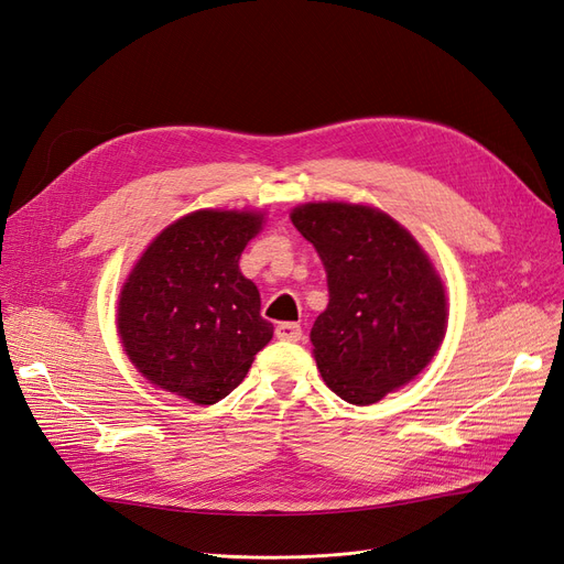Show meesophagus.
Masks as SVG:
<instances>
[{"label": "esophagus", "instance_id": "1", "mask_svg": "<svg viewBox=\"0 0 564 564\" xmlns=\"http://www.w3.org/2000/svg\"><path fill=\"white\" fill-rule=\"evenodd\" d=\"M275 336H278L280 340L296 343V340L303 338V328H301V324H296V322H282V324H278V328H275Z\"/></svg>", "mask_w": 564, "mask_h": 564}]
</instances>
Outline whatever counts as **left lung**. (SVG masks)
<instances>
[{"instance_id":"8db88e82","label":"left lung","mask_w":564,"mask_h":564,"mask_svg":"<svg viewBox=\"0 0 564 564\" xmlns=\"http://www.w3.org/2000/svg\"><path fill=\"white\" fill-rule=\"evenodd\" d=\"M291 221L326 270L328 305L310 332L324 382L355 405L411 382L448 324L445 289L424 249L368 205L307 203Z\"/></svg>"}]
</instances>
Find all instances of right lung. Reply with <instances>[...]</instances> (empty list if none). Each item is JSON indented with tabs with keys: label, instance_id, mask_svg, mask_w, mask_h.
<instances>
[{
	"label": "right lung",
	"instance_id": "1",
	"mask_svg": "<svg viewBox=\"0 0 564 564\" xmlns=\"http://www.w3.org/2000/svg\"><path fill=\"white\" fill-rule=\"evenodd\" d=\"M261 224V212H193L134 263L116 324L128 359L151 384L198 405L217 403L273 338L259 289L238 265Z\"/></svg>",
	"mask_w": 564,
	"mask_h": 564
}]
</instances>
